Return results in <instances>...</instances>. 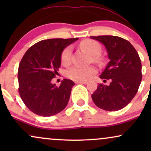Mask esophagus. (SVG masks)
Returning a JSON list of instances; mask_svg holds the SVG:
<instances>
[{"label":"esophagus","instance_id":"obj_1","mask_svg":"<svg viewBox=\"0 0 151 151\" xmlns=\"http://www.w3.org/2000/svg\"><path fill=\"white\" fill-rule=\"evenodd\" d=\"M77 84H86L87 81H75Z\"/></svg>","mask_w":151,"mask_h":151}]
</instances>
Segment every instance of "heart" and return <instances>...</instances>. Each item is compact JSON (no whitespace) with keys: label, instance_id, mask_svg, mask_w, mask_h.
Instances as JSON below:
<instances>
[{"label":"heart","instance_id":"b5f03b06","mask_svg":"<svg viewBox=\"0 0 151 151\" xmlns=\"http://www.w3.org/2000/svg\"><path fill=\"white\" fill-rule=\"evenodd\" d=\"M81 49L92 55L93 60L96 62L101 61V58L98 56L101 52V47L99 42L92 40H84L80 43ZM72 56V47H67L61 55V62L63 65H68L71 61ZM96 72V70L93 67H72L67 70L66 75L67 77L76 81H85L91 77L93 74Z\"/></svg>","mask_w":151,"mask_h":151}]
</instances>
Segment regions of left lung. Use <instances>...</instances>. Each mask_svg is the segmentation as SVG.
<instances>
[{
	"label": "left lung",
	"mask_w": 151,
	"mask_h": 151,
	"mask_svg": "<svg viewBox=\"0 0 151 151\" xmlns=\"http://www.w3.org/2000/svg\"><path fill=\"white\" fill-rule=\"evenodd\" d=\"M105 46L110 61L100 78L110 79L109 85L99 84L91 94L99 108L112 111L122 109L136 96L142 79L141 62L138 52L126 40L118 36H91Z\"/></svg>",
	"instance_id": "left-lung-1"
}]
</instances>
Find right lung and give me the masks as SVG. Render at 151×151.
I'll list each match as a JSON object with an SVG mask.
<instances>
[{
	"label": "right lung",
	"mask_w": 151,
	"mask_h": 151,
	"mask_svg": "<svg viewBox=\"0 0 151 151\" xmlns=\"http://www.w3.org/2000/svg\"><path fill=\"white\" fill-rule=\"evenodd\" d=\"M77 40H44L30 47L22 57L18 67V91L23 103L34 114L51 116L67 106L73 81L65 79L57 86L51 80L58 73L64 49Z\"/></svg>",
	"instance_id": "obj_1"
}]
</instances>
